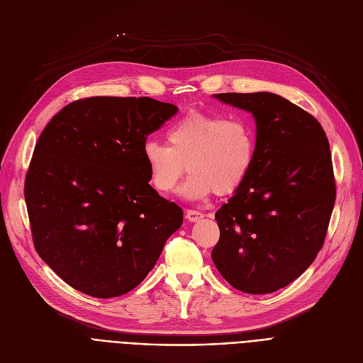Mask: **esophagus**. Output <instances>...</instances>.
Masks as SVG:
<instances>
[{
    "label": "esophagus",
    "instance_id": "esophagus-1",
    "mask_svg": "<svg viewBox=\"0 0 363 363\" xmlns=\"http://www.w3.org/2000/svg\"><path fill=\"white\" fill-rule=\"evenodd\" d=\"M204 218V213L199 212V211H193V208H189V211H186V219L189 222H197L200 219Z\"/></svg>",
    "mask_w": 363,
    "mask_h": 363
}]
</instances>
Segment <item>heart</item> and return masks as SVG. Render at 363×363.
Returning <instances> with one entry per match:
<instances>
[{
    "label": "heart",
    "mask_w": 363,
    "mask_h": 363,
    "mask_svg": "<svg viewBox=\"0 0 363 363\" xmlns=\"http://www.w3.org/2000/svg\"><path fill=\"white\" fill-rule=\"evenodd\" d=\"M150 184L169 194L188 169L181 189L185 199L233 194L249 178L256 157V133L242 118L188 113L166 132V144L148 140L143 147Z\"/></svg>",
    "instance_id": "heart-1"
}]
</instances>
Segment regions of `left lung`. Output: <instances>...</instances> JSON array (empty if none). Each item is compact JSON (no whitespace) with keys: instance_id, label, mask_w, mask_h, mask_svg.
<instances>
[{"instance_id":"8db88e82","label":"left lung","mask_w":363,"mask_h":363,"mask_svg":"<svg viewBox=\"0 0 363 363\" xmlns=\"http://www.w3.org/2000/svg\"><path fill=\"white\" fill-rule=\"evenodd\" d=\"M215 97L250 111L257 135L249 178L215 215L212 259L234 289L274 293L306 271L325 241L335 203L330 143L316 118L281 95Z\"/></svg>"}]
</instances>
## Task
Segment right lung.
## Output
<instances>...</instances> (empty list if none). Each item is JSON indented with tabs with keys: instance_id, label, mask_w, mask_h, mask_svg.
Wrapping results in <instances>:
<instances>
[{
	"instance_id": "obj_1",
	"label": "right lung",
	"mask_w": 363,
	"mask_h": 363,
	"mask_svg": "<svg viewBox=\"0 0 363 363\" xmlns=\"http://www.w3.org/2000/svg\"><path fill=\"white\" fill-rule=\"evenodd\" d=\"M178 107L148 97H89L63 107L36 141L25 179L35 250L97 298L143 282L184 212L152 188L147 137Z\"/></svg>"
}]
</instances>
